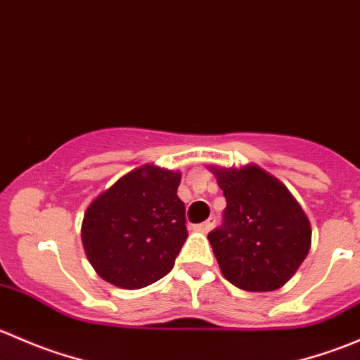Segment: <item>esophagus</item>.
<instances>
[{"instance_id": "obj_1", "label": "esophagus", "mask_w": 360, "mask_h": 360, "mask_svg": "<svg viewBox=\"0 0 360 360\" xmlns=\"http://www.w3.org/2000/svg\"><path fill=\"white\" fill-rule=\"evenodd\" d=\"M214 224H216V217H209V219L203 221V223L197 224V226H195V230L202 231V233H207L209 230H212Z\"/></svg>"}]
</instances>
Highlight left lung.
<instances>
[{"mask_svg": "<svg viewBox=\"0 0 360 360\" xmlns=\"http://www.w3.org/2000/svg\"><path fill=\"white\" fill-rule=\"evenodd\" d=\"M214 172L226 209L221 226L207 237L221 271L244 291L282 288L310 250L307 214L288 188L259 167Z\"/></svg>", "mask_w": 360, "mask_h": 360, "instance_id": "obj_1", "label": "left lung"}]
</instances>
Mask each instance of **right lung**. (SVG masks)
Returning a JSON list of instances; mask_svg holds the SVG:
<instances>
[{
  "label": "right lung",
  "instance_id": "obj_1",
  "mask_svg": "<svg viewBox=\"0 0 360 360\" xmlns=\"http://www.w3.org/2000/svg\"><path fill=\"white\" fill-rule=\"evenodd\" d=\"M179 183V172L144 165L90 203L82 240L99 277L116 288L141 289L172 270L188 238Z\"/></svg>",
  "mask_w": 360,
  "mask_h": 360
}]
</instances>
